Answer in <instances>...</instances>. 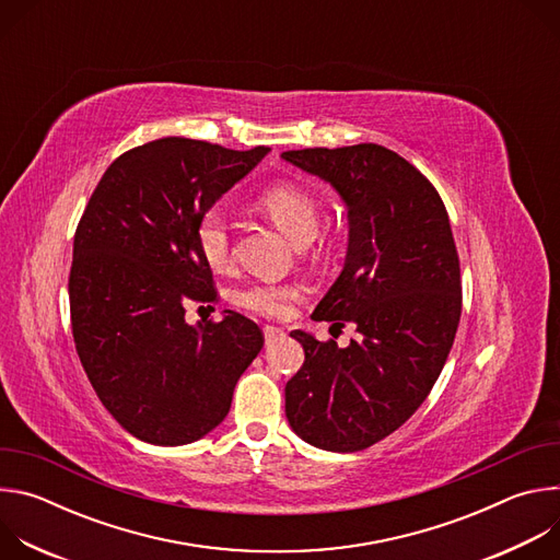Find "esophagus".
Masks as SVG:
<instances>
[{
  "instance_id": "1",
  "label": "esophagus",
  "mask_w": 560,
  "mask_h": 560,
  "mask_svg": "<svg viewBox=\"0 0 560 560\" xmlns=\"http://www.w3.org/2000/svg\"><path fill=\"white\" fill-rule=\"evenodd\" d=\"M264 337H266V343H275L279 339L285 337V332L281 328H275V326H266L264 328Z\"/></svg>"
}]
</instances>
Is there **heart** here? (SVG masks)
I'll return each mask as SVG.
<instances>
[{
	"label": "heart",
	"mask_w": 560,
	"mask_h": 560,
	"mask_svg": "<svg viewBox=\"0 0 560 560\" xmlns=\"http://www.w3.org/2000/svg\"><path fill=\"white\" fill-rule=\"evenodd\" d=\"M257 206L283 230V234L296 246L312 242L318 228V203L310 190L299 184L281 182L266 188L257 197ZM195 244L201 259L214 270L221 272L230 266V228L221 210H206L195 223ZM303 296V285L299 283H275L257 281L246 290L238 292V305L261 314L281 318L292 312V305Z\"/></svg>",
	"instance_id": "heart-1"
}]
</instances>
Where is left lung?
Listing matches in <instances>:
<instances>
[{
	"instance_id": "obj_1",
	"label": "left lung",
	"mask_w": 560,
	"mask_h": 560,
	"mask_svg": "<svg viewBox=\"0 0 560 560\" xmlns=\"http://www.w3.org/2000/svg\"><path fill=\"white\" fill-rule=\"evenodd\" d=\"M328 182L348 208L350 242L339 279L314 322L357 326L339 348L294 330L305 352L285 385L294 434L328 452H359L401 428L425 401L460 318V268L436 188L376 143L281 154Z\"/></svg>"
}]
</instances>
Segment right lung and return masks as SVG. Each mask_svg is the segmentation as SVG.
I'll use <instances>...</instances> for the list:
<instances>
[{"label":"right lung","instance_id":"1","mask_svg":"<svg viewBox=\"0 0 560 560\" xmlns=\"http://www.w3.org/2000/svg\"><path fill=\"white\" fill-rule=\"evenodd\" d=\"M268 150L148 141L115 159L79 219L68 277L74 348L104 408L139 441L186 445L212 432L264 348L244 314L190 326L186 305L217 301L197 219Z\"/></svg>","mask_w":560,"mask_h":560}]
</instances>
